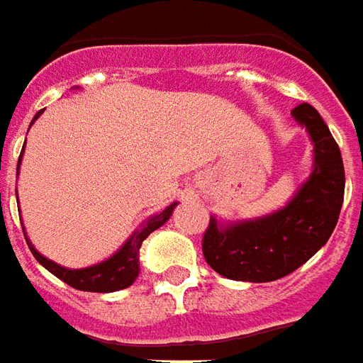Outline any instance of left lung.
<instances>
[{"mask_svg":"<svg viewBox=\"0 0 363 363\" xmlns=\"http://www.w3.org/2000/svg\"><path fill=\"white\" fill-rule=\"evenodd\" d=\"M314 143V169L283 210L271 216L222 225L210 218L202 253L212 269L234 281L267 283L298 269L328 242L344 202L340 147L311 104L291 111Z\"/></svg>","mask_w":363,"mask_h":363,"instance_id":"left-lung-1","label":"left lung"}]
</instances>
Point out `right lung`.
Returning a JSON list of instances; mask_svg holds the SVG:
<instances>
[{
  "mask_svg": "<svg viewBox=\"0 0 363 363\" xmlns=\"http://www.w3.org/2000/svg\"><path fill=\"white\" fill-rule=\"evenodd\" d=\"M40 113H43V110L37 111V116L33 118V121L37 120ZM19 163H21V157H19ZM174 206L177 204H171V206L164 208L161 214H157V216L149 218L147 222H143L133 234L129 235V240L121 245L120 252L113 253L110 259L102 261L98 265H92V267H86V269H67V267H60L55 261L43 257L33 247L31 242L27 238L25 240H27V245H29V250L35 255V259L39 261L45 269H49L55 277L65 281L67 285L78 289V291H90V293H111V291H120V289L129 287L138 279L139 247H141V243H143L147 235L151 234V232H155L157 228H161L171 218ZM23 234H25V230H23Z\"/></svg>",
  "mask_w": 363,
  "mask_h": 363,
  "instance_id": "add662e5",
  "label": "right lung"
}]
</instances>
